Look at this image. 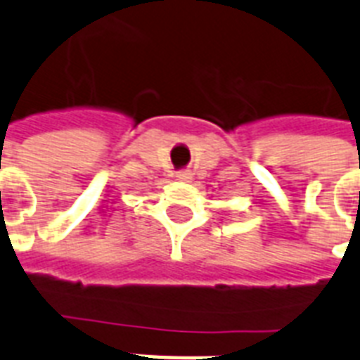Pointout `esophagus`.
I'll return each mask as SVG.
<instances>
[{
  "instance_id": "esophagus-1",
  "label": "esophagus",
  "mask_w": 360,
  "mask_h": 360,
  "mask_svg": "<svg viewBox=\"0 0 360 360\" xmlns=\"http://www.w3.org/2000/svg\"><path fill=\"white\" fill-rule=\"evenodd\" d=\"M177 179L183 181V183H186V181L192 179V174L188 172V169H183V172H177Z\"/></svg>"
}]
</instances>
